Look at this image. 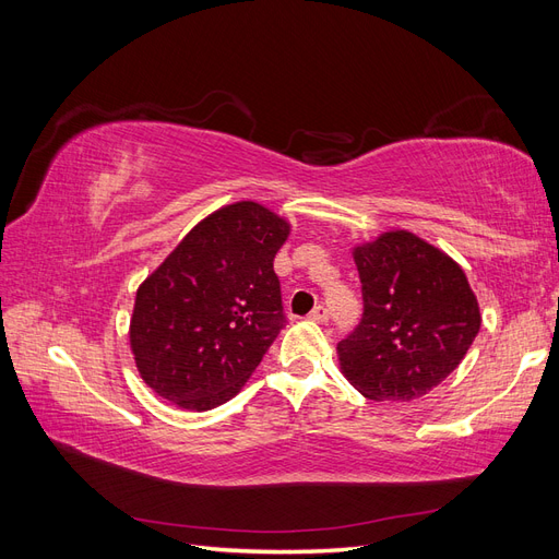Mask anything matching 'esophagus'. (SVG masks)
Returning <instances> with one entry per match:
<instances>
[{"mask_svg": "<svg viewBox=\"0 0 559 559\" xmlns=\"http://www.w3.org/2000/svg\"><path fill=\"white\" fill-rule=\"evenodd\" d=\"M308 319H310V321H317V324H326V321H329V308H326V306H317V308L310 312Z\"/></svg>", "mask_w": 559, "mask_h": 559, "instance_id": "1", "label": "esophagus"}]
</instances>
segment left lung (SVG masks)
I'll return each mask as SVG.
<instances>
[{
    "mask_svg": "<svg viewBox=\"0 0 559 559\" xmlns=\"http://www.w3.org/2000/svg\"><path fill=\"white\" fill-rule=\"evenodd\" d=\"M364 289L361 324L337 343L349 384L373 401H413L462 364L480 308L462 265L411 230L352 251Z\"/></svg>",
    "mask_w": 559,
    "mask_h": 559,
    "instance_id": "obj_1",
    "label": "left lung"
}]
</instances>
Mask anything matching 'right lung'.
<instances>
[{"instance_id":"obj_1","label":"right lung","mask_w":559,"mask_h":559,"mask_svg":"<svg viewBox=\"0 0 559 559\" xmlns=\"http://www.w3.org/2000/svg\"><path fill=\"white\" fill-rule=\"evenodd\" d=\"M292 224L253 200L198 222L134 296L130 349L142 380L177 408L230 401L284 326L275 253Z\"/></svg>"}]
</instances>
